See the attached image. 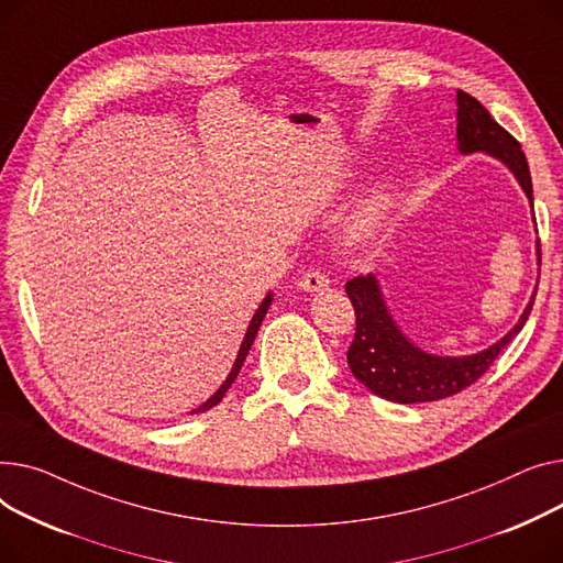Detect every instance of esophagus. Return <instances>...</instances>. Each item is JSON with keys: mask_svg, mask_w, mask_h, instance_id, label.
I'll return each mask as SVG.
<instances>
[{"mask_svg": "<svg viewBox=\"0 0 563 563\" xmlns=\"http://www.w3.org/2000/svg\"><path fill=\"white\" fill-rule=\"evenodd\" d=\"M300 288H305V290H309V292H320V290H327L329 288V279H327V275L324 273H320V271H307V273H302V277H300Z\"/></svg>", "mask_w": 563, "mask_h": 563, "instance_id": "esophagus-1", "label": "esophagus"}]
</instances>
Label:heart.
<instances>
[{"label": "heart", "mask_w": 563, "mask_h": 563, "mask_svg": "<svg viewBox=\"0 0 563 563\" xmlns=\"http://www.w3.org/2000/svg\"><path fill=\"white\" fill-rule=\"evenodd\" d=\"M386 200H388V197H386V195H382V197H379V205H384Z\"/></svg>", "instance_id": "obj_1"}]
</instances>
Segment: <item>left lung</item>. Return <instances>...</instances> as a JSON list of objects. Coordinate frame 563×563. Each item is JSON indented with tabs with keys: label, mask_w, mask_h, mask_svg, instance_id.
I'll return each instance as SVG.
<instances>
[{
	"label": "left lung",
	"mask_w": 563,
	"mask_h": 563,
	"mask_svg": "<svg viewBox=\"0 0 563 563\" xmlns=\"http://www.w3.org/2000/svg\"><path fill=\"white\" fill-rule=\"evenodd\" d=\"M456 104L459 152H488L490 156L507 163L527 197H530L534 211L532 175L525 152L520 150V143L503 124L495 122V118L473 95L456 90ZM345 292L356 316L354 341L347 350L350 371L363 386H368L375 395H379V398L400 405L443 400L475 384L520 332L527 318H530L537 297L534 292L532 302L527 305L522 318L511 332L488 350L473 356H432L411 345L402 336L400 329L395 327L373 275L350 279L345 284Z\"/></svg>",
	"instance_id": "1"
}]
</instances>
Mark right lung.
Instances as JSON below:
<instances>
[{"instance_id":"obj_1","label":"right lung","mask_w":563,"mask_h":563,"mask_svg":"<svg viewBox=\"0 0 563 563\" xmlns=\"http://www.w3.org/2000/svg\"><path fill=\"white\" fill-rule=\"evenodd\" d=\"M271 302H273V297L268 295L266 300L261 302V307L256 309V313H254V318H252V322H250V327H247V334H245V339H243V345H241V350H239V356H236V363H234V368H231V373H229V377L224 379V384L218 388V393L213 395L211 400H207L200 409L197 411H192V413H200V411H209L211 407H216L222 398H224V393L229 390V386L234 384V379H236V375L241 373V366H243V361H245V356H247V352H250V347H252V343H254V339H256V332H258V327H261V322H263V318H266V313H268V307H271Z\"/></svg>"}]
</instances>
